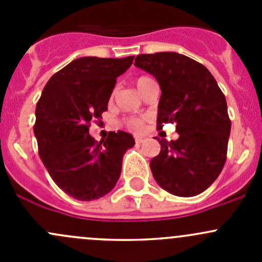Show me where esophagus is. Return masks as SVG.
Instances as JSON below:
<instances>
[{"mask_svg":"<svg viewBox=\"0 0 262 262\" xmlns=\"http://www.w3.org/2000/svg\"><path fill=\"white\" fill-rule=\"evenodd\" d=\"M136 142L137 143H142V142H143V137L136 136Z\"/></svg>","mask_w":262,"mask_h":262,"instance_id":"1","label":"esophagus"}]
</instances>
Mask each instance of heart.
<instances>
[{
    "label": "heart",
    "mask_w": 262,
    "mask_h": 262,
    "mask_svg": "<svg viewBox=\"0 0 262 262\" xmlns=\"http://www.w3.org/2000/svg\"><path fill=\"white\" fill-rule=\"evenodd\" d=\"M147 80H149V78L141 77L137 80V87H138V90L141 89L142 84H143ZM125 125L128 126L129 129H132V130L138 132V130H141L142 126H143V120H142V119H138V118H129L125 120Z\"/></svg>",
    "instance_id": "obj_1"
}]
</instances>
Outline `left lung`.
Returning a JSON list of instances; mask_svg holds the SVG:
<instances>
[{
	"instance_id": "8db88e82",
	"label": "left lung",
	"mask_w": 262,
	"mask_h": 262,
	"mask_svg": "<svg viewBox=\"0 0 262 262\" xmlns=\"http://www.w3.org/2000/svg\"><path fill=\"white\" fill-rule=\"evenodd\" d=\"M134 66L161 87L158 129L172 123L179 133L176 141L158 139L161 152L149 162L153 178L171 194L195 196L216 180L226 162L231 133L226 97L212 73L184 54H141Z\"/></svg>"
}]
</instances>
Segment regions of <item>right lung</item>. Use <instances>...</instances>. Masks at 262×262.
Instances as JSON below:
<instances>
[{
  "label": "right lung",
  "instance_id": "right-lung-1",
  "mask_svg": "<svg viewBox=\"0 0 262 262\" xmlns=\"http://www.w3.org/2000/svg\"><path fill=\"white\" fill-rule=\"evenodd\" d=\"M133 59L77 58L50 77L36 104L39 156L53 181L75 199L90 202L112 191L123 156L136 143L126 132H110L100 143L89 133L92 119L107 110L116 77Z\"/></svg>",
  "mask_w": 262,
  "mask_h": 262
}]
</instances>
